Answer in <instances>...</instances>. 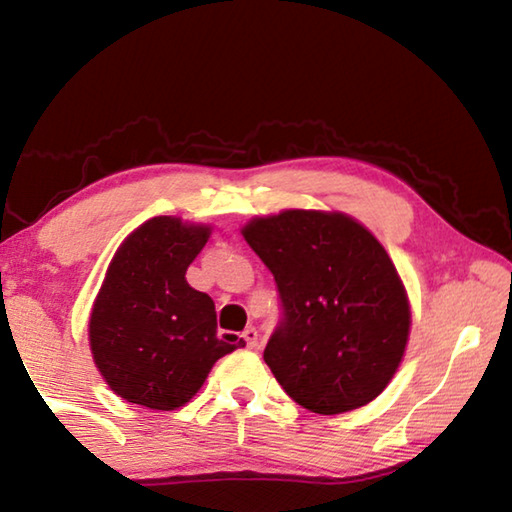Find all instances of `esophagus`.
I'll list each match as a JSON object with an SVG mask.
<instances>
[{"label":"esophagus","instance_id":"esophagus-1","mask_svg":"<svg viewBox=\"0 0 512 512\" xmlns=\"http://www.w3.org/2000/svg\"><path fill=\"white\" fill-rule=\"evenodd\" d=\"M241 336H244V341H246L248 348H255V345H257V336H259L255 327H246L244 334H241Z\"/></svg>","mask_w":512,"mask_h":512}]
</instances>
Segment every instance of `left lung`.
Here are the masks:
<instances>
[{
  "label": "left lung",
  "mask_w": 512,
  "mask_h": 512,
  "mask_svg": "<svg viewBox=\"0 0 512 512\" xmlns=\"http://www.w3.org/2000/svg\"><path fill=\"white\" fill-rule=\"evenodd\" d=\"M241 235L273 273L282 320L264 361L293 402L345 413L384 391L404 357L411 309L384 246L341 212L257 216Z\"/></svg>",
  "instance_id": "left-lung-1"
}]
</instances>
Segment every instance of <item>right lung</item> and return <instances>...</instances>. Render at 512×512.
I'll list each match as a JSON object with an SVG mask.
<instances>
[{
  "label": "right lung",
  "instance_id": "obj_1",
  "mask_svg": "<svg viewBox=\"0 0 512 512\" xmlns=\"http://www.w3.org/2000/svg\"><path fill=\"white\" fill-rule=\"evenodd\" d=\"M210 232V225L155 216L112 257L90 314V350L126 402L178 409L216 361L246 345L235 334L216 336L214 300L185 280Z\"/></svg>",
  "mask_w": 512,
  "mask_h": 512
}]
</instances>
